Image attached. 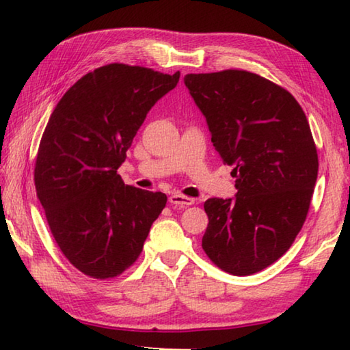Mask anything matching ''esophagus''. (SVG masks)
Here are the masks:
<instances>
[{
    "mask_svg": "<svg viewBox=\"0 0 350 350\" xmlns=\"http://www.w3.org/2000/svg\"><path fill=\"white\" fill-rule=\"evenodd\" d=\"M168 202L171 205H176V206H187V205H193L194 204V199L193 198H188V196H182V194H171L168 198Z\"/></svg>",
    "mask_w": 350,
    "mask_h": 350,
    "instance_id": "1",
    "label": "esophagus"
}]
</instances>
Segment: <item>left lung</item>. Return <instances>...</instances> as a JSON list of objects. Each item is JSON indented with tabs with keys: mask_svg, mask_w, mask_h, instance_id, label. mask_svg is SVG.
<instances>
[{
	"mask_svg": "<svg viewBox=\"0 0 350 350\" xmlns=\"http://www.w3.org/2000/svg\"><path fill=\"white\" fill-rule=\"evenodd\" d=\"M183 81L238 189L233 199L205 200L202 248L224 271L253 275L280 259L303 228L318 176L309 122L292 94L247 70Z\"/></svg>",
	"mask_w": 350,
	"mask_h": 350,
	"instance_id": "left-lung-1",
	"label": "left lung"
}]
</instances>
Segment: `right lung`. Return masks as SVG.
Listing matches in <instances>:
<instances>
[{
  "label": "right lung",
  "instance_id": "add662e5",
  "mask_svg": "<svg viewBox=\"0 0 350 350\" xmlns=\"http://www.w3.org/2000/svg\"><path fill=\"white\" fill-rule=\"evenodd\" d=\"M180 72L106 64L69 88L49 117L35 188L58 247L97 280L135 262L167 196L125 185L117 170L150 109Z\"/></svg>",
  "mask_w": 350,
  "mask_h": 350
}]
</instances>
